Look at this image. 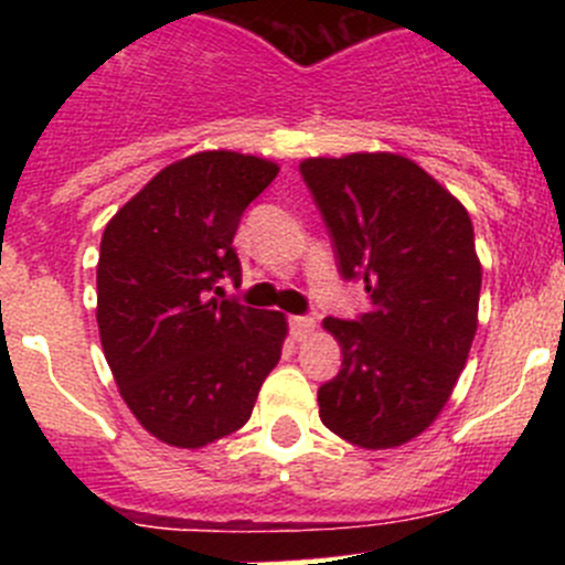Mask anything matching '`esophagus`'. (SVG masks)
<instances>
[{
  "mask_svg": "<svg viewBox=\"0 0 565 565\" xmlns=\"http://www.w3.org/2000/svg\"><path fill=\"white\" fill-rule=\"evenodd\" d=\"M289 330L298 341L309 339L311 330H315V317H306V315H292L289 317Z\"/></svg>",
  "mask_w": 565,
  "mask_h": 565,
  "instance_id": "34e87169",
  "label": "esophagus"
}]
</instances>
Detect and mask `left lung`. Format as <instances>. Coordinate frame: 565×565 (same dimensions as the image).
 Listing matches in <instances>:
<instances>
[{
  "mask_svg": "<svg viewBox=\"0 0 565 565\" xmlns=\"http://www.w3.org/2000/svg\"><path fill=\"white\" fill-rule=\"evenodd\" d=\"M344 281L369 309L328 317L341 369L319 418L361 448L413 440L446 407L478 324L481 265L467 210L409 158L355 152L300 163Z\"/></svg>",
  "mask_w": 565,
  "mask_h": 565,
  "instance_id": "1",
  "label": "left lung"
}]
</instances>
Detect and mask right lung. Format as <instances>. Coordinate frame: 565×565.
Segmentation results:
<instances>
[{"instance_id":"right-lung-1","label":"right lung","mask_w":565,"mask_h":565,"mask_svg":"<svg viewBox=\"0 0 565 565\" xmlns=\"http://www.w3.org/2000/svg\"><path fill=\"white\" fill-rule=\"evenodd\" d=\"M276 174L262 158L199 152L152 177L104 232V355L125 404L169 446L199 448L241 429L281 358L284 315L215 298L224 278L241 281L232 241Z\"/></svg>"}]
</instances>
